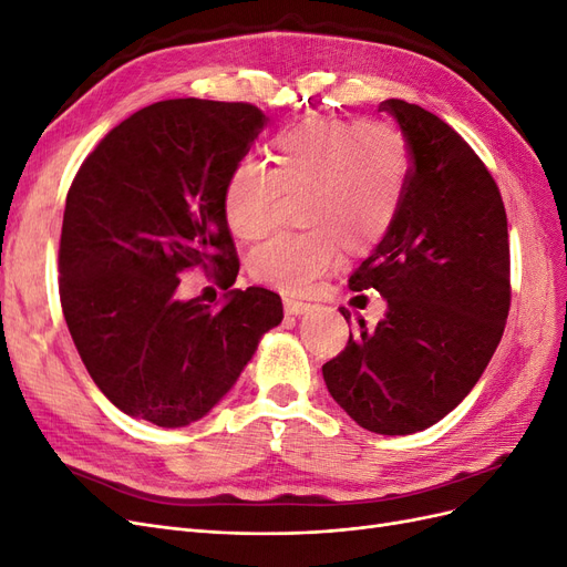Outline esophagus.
Returning <instances> with one entry per match:
<instances>
[{"label":"esophagus","instance_id":"esophagus-1","mask_svg":"<svg viewBox=\"0 0 567 567\" xmlns=\"http://www.w3.org/2000/svg\"><path fill=\"white\" fill-rule=\"evenodd\" d=\"M284 307H286V315H307L315 310L312 302H305V300H298V298H284Z\"/></svg>","mask_w":567,"mask_h":567}]
</instances>
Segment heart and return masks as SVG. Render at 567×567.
<instances>
[{"label": "heart", "mask_w": 567, "mask_h": 567, "mask_svg": "<svg viewBox=\"0 0 567 567\" xmlns=\"http://www.w3.org/2000/svg\"><path fill=\"white\" fill-rule=\"evenodd\" d=\"M271 167L252 156L234 165L221 208L229 229L257 241L277 219L286 194L300 196L310 225L277 234L250 257L255 279L288 293H305L346 248L364 252L390 231L409 177V153L398 127L379 120L315 117L279 132L269 146Z\"/></svg>", "instance_id": "b5f03b06"}]
</instances>
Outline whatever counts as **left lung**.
I'll list each match as a JSON object with an SVG mask.
<instances>
[{"instance_id": "1", "label": "left lung", "mask_w": 567, "mask_h": 567, "mask_svg": "<svg viewBox=\"0 0 567 567\" xmlns=\"http://www.w3.org/2000/svg\"><path fill=\"white\" fill-rule=\"evenodd\" d=\"M411 169L383 241L348 281L375 288L388 310L359 319L323 364L331 398L379 435L425 431L475 388L499 346L511 305L508 225L499 188L461 136L416 104L388 99ZM340 315L350 319L346 307Z\"/></svg>"}]
</instances>
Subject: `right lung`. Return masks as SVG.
<instances>
[{
    "mask_svg": "<svg viewBox=\"0 0 567 567\" xmlns=\"http://www.w3.org/2000/svg\"><path fill=\"white\" fill-rule=\"evenodd\" d=\"M262 127L250 104L158 101L113 127L68 192L63 317L96 388L132 419H203L284 319L281 298L260 286L215 307L177 296L192 267L221 271L225 288L236 281L221 194Z\"/></svg>",
    "mask_w": 567,
    "mask_h": 567,
    "instance_id": "add662e5",
    "label": "right lung"
}]
</instances>
